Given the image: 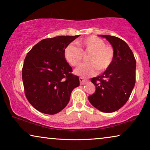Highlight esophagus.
Masks as SVG:
<instances>
[{
    "label": "esophagus",
    "instance_id": "esophagus-1",
    "mask_svg": "<svg viewBox=\"0 0 150 150\" xmlns=\"http://www.w3.org/2000/svg\"><path fill=\"white\" fill-rule=\"evenodd\" d=\"M79 80H80V83H81V85H84V84H85L88 81L87 79H84L83 77H80Z\"/></svg>",
    "mask_w": 150,
    "mask_h": 150
}]
</instances>
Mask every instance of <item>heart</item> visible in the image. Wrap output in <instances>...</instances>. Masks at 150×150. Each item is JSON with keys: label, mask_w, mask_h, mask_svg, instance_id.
I'll use <instances>...</instances> for the list:
<instances>
[{"label": "heart", "mask_w": 150, "mask_h": 150, "mask_svg": "<svg viewBox=\"0 0 150 150\" xmlns=\"http://www.w3.org/2000/svg\"><path fill=\"white\" fill-rule=\"evenodd\" d=\"M76 44L79 48L69 44L64 50L65 60L71 66H78L83 59V52H90L87 60L75 70L76 74L82 76L94 74L97 69L100 72L105 71L112 64L115 52L110 46L106 45L102 39L96 36L81 39Z\"/></svg>", "instance_id": "b5f03b06"}]
</instances>
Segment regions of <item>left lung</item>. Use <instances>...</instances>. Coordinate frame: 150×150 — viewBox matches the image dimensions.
Returning a JSON list of instances; mask_svg holds the SVG:
<instances>
[{"label":"left lung","instance_id":"8db88e82","mask_svg":"<svg viewBox=\"0 0 150 150\" xmlns=\"http://www.w3.org/2000/svg\"><path fill=\"white\" fill-rule=\"evenodd\" d=\"M100 36L112 45L114 59L102 75L91 79L96 91L88 99L100 111L112 112L122 108L130 98L135 85L136 60L124 40L115 36Z\"/></svg>","mask_w":150,"mask_h":150}]
</instances>
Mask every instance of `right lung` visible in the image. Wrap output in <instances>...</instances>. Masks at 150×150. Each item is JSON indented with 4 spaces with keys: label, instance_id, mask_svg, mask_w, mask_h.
I'll use <instances>...</instances> for the list:
<instances>
[{
    "label": "right lung",
    "instance_id": "obj_1",
    "mask_svg": "<svg viewBox=\"0 0 150 150\" xmlns=\"http://www.w3.org/2000/svg\"><path fill=\"white\" fill-rule=\"evenodd\" d=\"M58 36L41 40L27 53L22 67L24 93L29 103L41 112L54 115L63 110L79 77L65 60L64 50L77 38Z\"/></svg>",
    "mask_w": 150,
    "mask_h": 150
}]
</instances>
